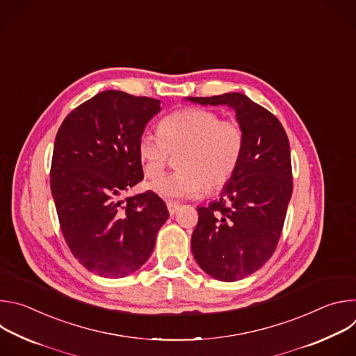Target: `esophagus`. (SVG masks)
I'll return each mask as SVG.
<instances>
[{
	"instance_id": "34e87169",
	"label": "esophagus",
	"mask_w": 356,
	"mask_h": 356,
	"mask_svg": "<svg viewBox=\"0 0 356 356\" xmlns=\"http://www.w3.org/2000/svg\"><path fill=\"white\" fill-rule=\"evenodd\" d=\"M179 209H180V206L176 204V202H172V201L168 202V210H169V214H170V216H173Z\"/></svg>"
}]
</instances>
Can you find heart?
I'll return each instance as SVG.
<instances>
[{
  "mask_svg": "<svg viewBox=\"0 0 356 356\" xmlns=\"http://www.w3.org/2000/svg\"><path fill=\"white\" fill-rule=\"evenodd\" d=\"M242 152L243 131L236 121L194 107L165 117L159 122V134L145 131L138 140L139 162L149 179L161 176L170 154H179V170L149 184L168 201L197 198L206 187L221 188L234 176Z\"/></svg>",
  "mask_w": 356,
  "mask_h": 356,
  "instance_id": "obj_1",
  "label": "heart"
}]
</instances>
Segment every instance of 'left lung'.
<instances>
[{"instance_id":"8db88e82","label":"left lung","mask_w":356,"mask_h":356,"mask_svg":"<svg viewBox=\"0 0 356 356\" xmlns=\"http://www.w3.org/2000/svg\"><path fill=\"white\" fill-rule=\"evenodd\" d=\"M201 106H227L243 131L239 165L209 207H197L191 252L198 266L221 282L261 269L279 242L293 191L287 135L279 120L241 92L187 97Z\"/></svg>"}]
</instances>
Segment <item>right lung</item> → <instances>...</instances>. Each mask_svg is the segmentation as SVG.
<instances>
[{"instance_id": "1", "label": "right lung", "mask_w": 356, "mask_h": 356, "mask_svg": "<svg viewBox=\"0 0 356 356\" xmlns=\"http://www.w3.org/2000/svg\"><path fill=\"white\" fill-rule=\"evenodd\" d=\"M161 110L159 99L108 90L73 110L58 131L50 190L60 228L73 257L101 277L140 269L169 218L154 191L120 200L143 179L138 140Z\"/></svg>"}]
</instances>
